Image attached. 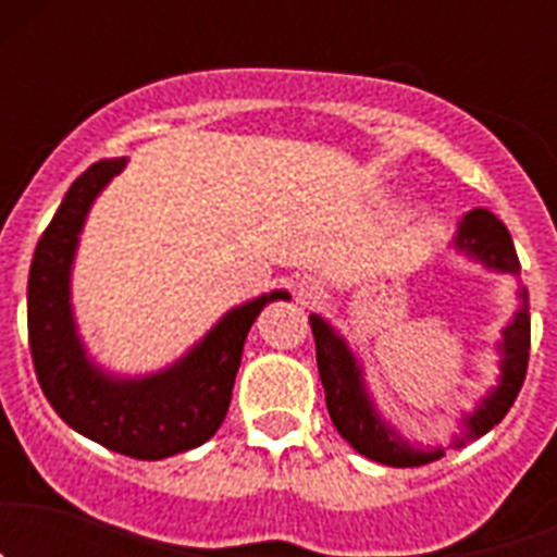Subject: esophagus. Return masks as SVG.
Segmentation results:
<instances>
[{
  "mask_svg": "<svg viewBox=\"0 0 557 557\" xmlns=\"http://www.w3.org/2000/svg\"><path fill=\"white\" fill-rule=\"evenodd\" d=\"M321 284L314 282V278H301V282H295V298L301 304H318L321 301Z\"/></svg>",
  "mask_w": 557,
  "mask_h": 557,
  "instance_id": "34e87169",
  "label": "esophagus"
}]
</instances>
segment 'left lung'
Wrapping results in <instances>:
<instances>
[{
    "mask_svg": "<svg viewBox=\"0 0 557 557\" xmlns=\"http://www.w3.org/2000/svg\"><path fill=\"white\" fill-rule=\"evenodd\" d=\"M455 248L469 253L471 259L482 262L485 268L499 270V273L519 275L521 270L508 228L485 209L469 211L460 220ZM309 326H312L314 334L318 371H321L323 391H326V407L329 416H332V424L337 426L339 435L346 437L359 455H366L368 460L385 462V466H396V469H412V466H424V462L444 457V449H416V446L407 444L405 437H398L396 430L379 418L376 407H373L371 396L366 391V382H362V368L357 366V357L348 351L343 337H337L334 329L318 314H309ZM499 348V385L482 398V405L471 416H466V421H462L466 432H462V437H455V444H451L455 449L494 430L502 418L508 416L521 385H524L530 359V312L524 289H521V307L513 314V323L502 332Z\"/></svg>",
    "mask_w": 557,
    "mask_h": 557,
    "instance_id": "obj_1",
    "label": "left lung"
}]
</instances>
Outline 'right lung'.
I'll use <instances>...</instances> for the list:
<instances>
[{
  "label": "right lung",
  "instance_id": "add662e5",
  "mask_svg": "<svg viewBox=\"0 0 557 557\" xmlns=\"http://www.w3.org/2000/svg\"><path fill=\"white\" fill-rule=\"evenodd\" d=\"M122 166L125 159L88 166L38 239L27 282L29 354L44 396L72 430L120 455L161 460L206 444L220 430L250 326L270 301L289 295L275 289L231 309L166 371L139 379L100 371L77 337L69 273L88 209Z\"/></svg>",
  "mask_w": 557,
  "mask_h": 557
}]
</instances>
